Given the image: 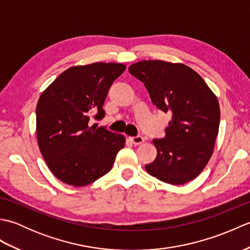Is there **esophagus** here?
Returning a JSON list of instances; mask_svg holds the SVG:
<instances>
[{
    "label": "esophagus",
    "mask_w": 250,
    "mask_h": 250,
    "mask_svg": "<svg viewBox=\"0 0 250 250\" xmlns=\"http://www.w3.org/2000/svg\"><path fill=\"white\" fill-rule=\"evenodd\" d=\"M130 141H131L132 144L140 145V144H142V143H144L145 140H144V137L137 135V136H132V137H130Z\"/></svg>",
    "instance_id": "1"
}]
</instances>
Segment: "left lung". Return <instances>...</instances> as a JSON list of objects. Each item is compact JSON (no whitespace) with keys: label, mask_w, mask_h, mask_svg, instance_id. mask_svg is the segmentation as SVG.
Masks as SVG:
<instances>
[{"label":"left lung","mask_w":250,"mask_h":250,"mask_svg":"<svg viewBox=\"0 0 250 250\" xmlns=\"http://www.w3.org/2000/svg\"><path fill=\"white\" fill-rule=\"evenodd\" d=\"M129 72L144 83L151 102L172 114L163 139L153 140L157 157L148 174L163 183L183 185L203 171L214 152L220 108L217 97L192 68L161 60L140 61Z\"/></svg>","instance_id":"obj_1"}]
</instances>
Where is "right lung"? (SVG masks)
<instances>
[{"mask_svg": "<svg viewBox=\"0 0 250 250\" xmlns=\"http://www.w3.org/2000/svg\"><path fill=\"white\" fill-rule=\"evenodd\" d=\"M125 70L120 63L95 62L61 73L36 105V135L42 156L55 176L83 187L107 174L124 135L90 125L105 116L103 104L111 83Z\"/></svg>", "mask_w": 250, "mask_h": 250, "instance_id": "add662e5", "label": "right lung"}]
</instances>
